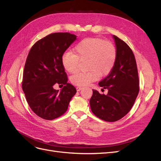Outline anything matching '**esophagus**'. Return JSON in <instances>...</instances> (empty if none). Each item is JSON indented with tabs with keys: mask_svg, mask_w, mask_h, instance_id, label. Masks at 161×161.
Here are the masks:
<instances>
[{
	"mask_svg": "<svg viewBox=\"0 0 161 161\" xmlns=\"http://www.w3.org/2000/svg\"><path fill=\"white\" fill-rule=\"evenodd\" d=\"M82 89V87L81 86H77L76 87V91H80Z\"/></svg>",
	"mask_w": 161,
	"mask_h": 161,
	"instance_id": "1",
	"label": "esophagus"
}]
</instances>
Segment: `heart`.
Here are the masks:
<instances>
[{
	"label": "heart",
	"instance_id": "b5f03b06",
	"mask_svg": "<svg viewBox=\"0 0 161 161\" xmlns=\"http://www.w3.org/2000/svg\"><path fill=\"white\" fill-rule=\"evenodd\" d=\"M117 58L115 46L99 38L87 37L74 47V53L66 52L62 56V65L69 73L77 71L79 61L86 60L89 72H79L70 77L73 85L84 86L98 79L99 76L108 75L113 69Z\"/></svg>",
	"mask_w": 161,
	"mask_h": 161
}]
</instances>
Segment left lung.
<instances>
[{"label":"left lung","mask_w":161,"mask_h":161,"mask_svg":"<svg viewBox=\"0 0 161 161\" xmlns=\"http://www.w3.org/2000/svg\"><path fill=\"white\" fill-rule=\"evenodd\" d=\"M117 58L109 75L99 82L108 90L106 95L92 89L90 106L92 113L99 118L114 122L124 117L136 101L139 92V79L134 53L121 39L113 36Z\"/></svg>","instance_id":"8db88e82"}]
</instances>
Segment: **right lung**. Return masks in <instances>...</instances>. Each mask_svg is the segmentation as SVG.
Segmentation results:
<instances>
[{
  "mask_svg": "<svg viewBox=\"0 0 161 161\" xmlns=\"http://www.w3.org/2000/svg\"><path fill=\"white\" fill-rule=\"evenodd\" d=\"M76 40L69 33H53L37 41L29 52L24 68L22 89L30 108L40 118L52 120L62 115L76 92L68 82L62 56ZM59 84L60 92L53 89Z\"/></svg>",
  "mask_w": 161,
  "mask_h": 161,
  "instance_id": "obj_1",
  "label": "right lung"
}]
</instances>
